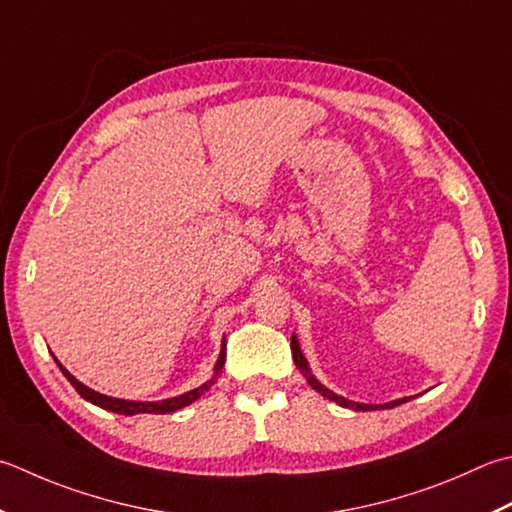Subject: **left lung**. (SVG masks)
Wrapping results in <instances>:
<instances>
[{"mask_svg":"<svg viewBox=\"0 0 512 512\" xmlns=\"http://www.w3.org/2000/svg\"><path fill=\"white\" fill-rule=\"evenodd\" d=\"M290 348H293V359H295V366L299 368V373H302L304 377H306V382L310 384V388L313 390H317L319 395L322 397H326V399H330V402H335V404H339V406H344V408H353V410H377V408H395V406H399V404H406V402H410V397H402V399H395V402H388V404H359V402H350V399H346V397H342V395H337V393H333V390L330 388H326L322 382H319V379L310 373V366H308V359L304 357V353H302V348H299V342H297V337L293 335L290 337Z\"/></svg>","mask_w":512,"mask_h":512,"instance_id":"obj_1","label":"left lung"}]
</instances>
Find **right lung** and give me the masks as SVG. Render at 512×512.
<instances>
[{
	"label": "right lung",
	"instance_id": "obj_1",
	"mask_svg": "<svg viewBox=\"0 0 512 512\" xmlns=\"http://www.w3.org/2000/svg\"><path fill=\"white\" fill-rule=\"evenodd\" d=\"M53 357H55V355H53ZM224 359H226V339H222V350H219V357H217V364H215V373H213V377L208 379V382H204L202 386H197V388H193V390H188V393H184V395L162 399V402H133V399H119V397L102 395V393H97V390L84 386L82 382H79V379H75L73 375H70L68 370H66L62 364H59L57 357H55V362H57L59 370H62L68 382L73 384V388L77 390V393L82 395V397L86 399V402H90V404H95V406L104 408V410H110V413H117V415H139V413L164 415V413H175V410L197 402V399L202 397V395L206 393V390L217 382L219 370L224 368Z\"/></svg>",
	"mask_w": 512,
	"mask_h": 512
}]
</instances>
